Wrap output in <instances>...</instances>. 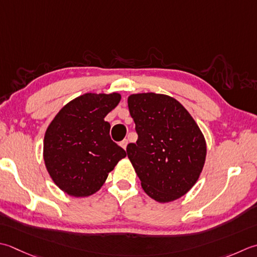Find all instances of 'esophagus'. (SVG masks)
Masks as SVG:
<instances>
[{"label": "esophagus", "instance_id": "obj_1", "mask_svg": "<svg viewBox=\"0 0 257 257\" xmlns=\"http://www.w3.org/2000/svg\"><path fill=\"white\" fill-rule=\"evenodd\" d=\"M127 145H128V140H127V139H123L122 142L120 143V146H121V147H122L123 149L127 148Z\"/></svg>", "mask_w": 257, "mask_h": 257}]
</instances>
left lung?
<instances>
[{
    "label": "left lung",
    "mask_w": 257,
    "mask_h": 257,
    "mask_svg": "<svg viewBox=\"0 0 257 257\" xmlns=\"http://www.w3.org/2000/svg\"><path fill=\"white\" fill-rule=\"evenodd\" d=\"M138 140L127 146L143 189L159 203L182 197L197 182L206 158L204 136L177 100L158 93L128 98Z\"/></svg>",
    "instance_id": "8db88e82"
}]
</instances>
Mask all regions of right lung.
<instances>
[{
  "instance_id": "obj_1",
  "label": "right lung",
  "mask_w": 257,
  "mask_h": 257,
  "mask_svg": "<svg viewBox=\"0 0 257 257\" xmlns=\"http://www.w3.org/2000/svg\"><path fill=\"white\" fill-rule=\"evenodd\" d=\"M120 101L119 93H85L60 110L45 132L43 157L55 185L74 197L98 192L124 149L110 138L104 117Z\"/></svg>"
}]
</instances>
